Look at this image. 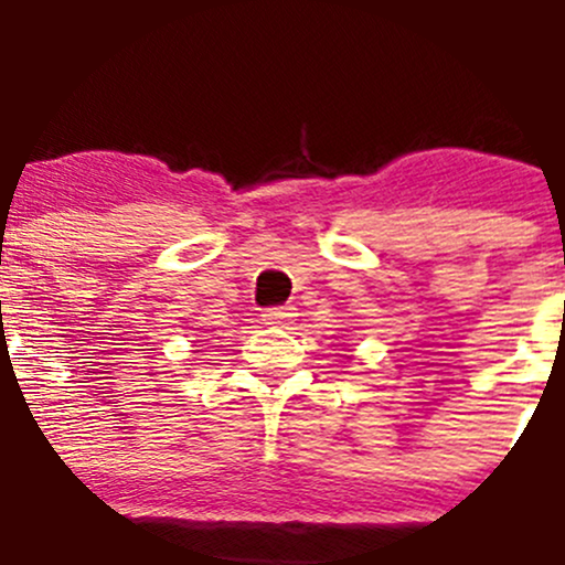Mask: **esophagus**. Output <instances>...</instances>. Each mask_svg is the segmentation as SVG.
Masks as SVG:
<instances>
[{
	"mask_svg": "<svg viewBox=\"0 0 565 565\" xmlns=\"http://www.w3.org/2000/svg\"><path fill=\"white\" fill-rule=\"evenodd\" d=\"M298 317L295 315L292 306H273V309H265V324H273V328H287V324H292V319Z\"/></svg>",
	"mask_w": 565,
	"mask_h": 565,
	"instance_id": "1",
	"label": "esophagus"
}]
</instances>
